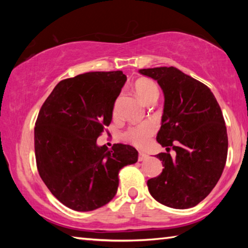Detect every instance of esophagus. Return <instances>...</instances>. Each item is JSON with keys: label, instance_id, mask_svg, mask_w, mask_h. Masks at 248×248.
Wrapping results in <instances>:
<instances>
[{"label": "esophagus", "instance_id": "esophagus-1", "mask_svg": "<svg viewBox=\"0 0 248 248\" xmlns=\"http://www.w3.org/2000/svg\"><path fill=\"white\" fill-rule=\"evenodd\" d=\"M146 158H148V154L142 153V152L139 153V157H138V159H139V162L144 161V159H146Z\"/></svg>", "mask_w": 248, "mask_h": 248}]
</instances>
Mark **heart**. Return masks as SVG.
<instances>
[{
	"instance_id": "heart-1",
	"label": "heart",
	"mask_w": 248,
	"mask_h": 248,
	"mask_svg": "<svg viewBox=\"0 0 248 248\" xmlns=\"http://www.w3.org/2000/svg\"><path fill=\"white\" fill-rule=\"evenodd\" d=\"M134 91H136L138 97H139L143 103H146L149 99L158 95L156 85L148 78L138 79L136 84H134ZM154 131V125L150 123H145L139 125H136V127L133 128H130L128 131L125 132L124 137L125 139L129 142H131L132 144L141 148V146H144L148 143L150 138L153 136Z\"/></svg>"
}]
</instances>
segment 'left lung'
Here are the masks:
<instances>
[{"label": "left lung", "instance_id": "obj_1", "mask_svg": "<svg viewBox=\"0 0 248 248\" xmlns=\"http://www.w3.org/2000/svg\"><path fill=\"white\" fill-rule=\"evenodd\" d=\"M157 81L164 94L156 141L166 153L156 156L164 166L148 180L151 196L174 209L198 204L215 188L228 156V133L221 108L207 85L174 66L141 69ZM173 148L174 158L169 154Z\"/></svg>", "mask_w": 248, "mask_h": 248}]
</instances>
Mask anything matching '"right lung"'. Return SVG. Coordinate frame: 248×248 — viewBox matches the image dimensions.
I'll use <instances>...</instances> for the list:
<instances>
[{"label": "right lung", "mask_w": 248, "mask_h": 248, "mask_svg": "<svg viewBox=\"0 0 248 248\" xmlns=\"http://www.w3.org/2000/svg\"><path fill=\"white\" fill-rule=\"evenodd\" d=\"M127 77L121 71L89 72L59 82L46 99L35 127V154L43 182L75 211H93L117 194L119 170L138 161V151L97 138L112 119Z\"/></svg>", "instance_id": "add662e5"}]
</instances>
